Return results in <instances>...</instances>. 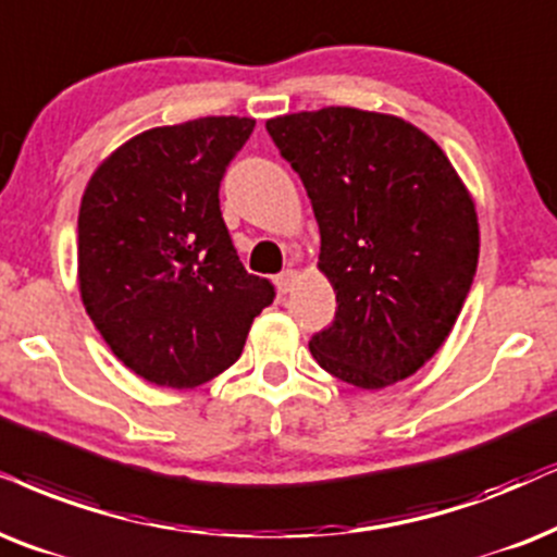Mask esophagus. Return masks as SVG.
<instances>
[{"label": "esophagus", "mask_w": 557, "mask_h": 557, "mask_svg": "<svg viewBox=\"0 0 557 557\" xmlns=\"http://www.w3.org/2000/svg\"><path fill=\"white\" fill-rule=\"evenodd\" d=\"M295 277H298V272L295 270H283L274 277V283H277V290L280 293H290V287L295 285Z\"/></svg>", "instance_id": "34e87169"}]
</instances>
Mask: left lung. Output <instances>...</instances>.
I'll return each instance as SVG.
<instances>
[{
    "label": "left lung",
    "instance_id": "8db88e82",
    "mask_svg": "<svg viewBox=\"0 0 557 557\" xmlns=\"http://www.w3.org/2000/svg\"><path fill=\"white\" fill-rule=\"evenodd\" d=\"M311 197L319 267L336 293L311 355L344 383L377 391L432 360L478 264V218L449 159L411 123L355 108L267 121Z\"/></svg>",
    "mask_w": 557,
    "mask_h": 557
}]
</instances>
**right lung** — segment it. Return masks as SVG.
Returning <instances> with one entry per match:
<instances>
[{"label":"right lung","instance_id":"1","mask_svg":"<svg viewBox=\"0 0 557 557\" xmlns=\"http://www.w3.org/2000/svg\"><path fill=\"white\" fill-rule=\"evenodd\" d=\"M251 131V117L234 115L146 131L84 189V308L112 355L153 385L221 375L274 300L270 280L244 270L218 197Z\"/></svg>","mask_w":557,"mask_h":557}]
</instances>
